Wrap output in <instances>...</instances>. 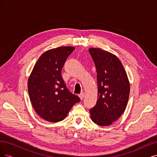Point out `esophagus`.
<instances>
[{
  "label": "esophagus",
  "mask_w": 157,
  "mask_h": 157,
  "mask_svg": "<svg viewBox=\"0 0 157 157\" xmlns=\"http://www.w3.org/2000/svg\"><path fill=\"white\" fill-rule=\"evenodd\" d=\"M79 98H80V99H81V100H82V99H84V96H85V94H84V92H81L80 93V94H79Z\"/></svg>",
  "instance_id": "obj_1"
}]
</instances>
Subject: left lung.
Segmentation results:
<instances>
[{"mask_svg": "<svg viewBox=\"0 0 157 157\" xmlns=\"http://www.w3.org/2000/svg\"><path fill=\"white\" fill-rule=\"evenodd\" d=\"M89 52L97 71V103L90 109V117L96 124H113L124 112L130 95V82L121 61L110 52L91 48Z\"/></svg>", "mask_w": 157, "mask_h": 157, "instance_id": "1", "label": "left lung"}]
</instances>
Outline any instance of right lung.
<instances>
[{
    "instance_id": "obj_1",
    "label": "right lung",
    "mask_w": 157,
    "mask_h": 157,
    "mask_svg": "<svg viewBox=\"0 0 157 157\" xmlns=\"http://www.w3.org/2000/svg\"><path fill=\"white\" fill-rule=\"evenodd\" d=\"M74 50L72 46H61L45 52L36 61L28 79L32 105L46 121H63L75 104L80 101V98L66 87L61 74L66 59Z\"/></svg>"
}]
</instances>
